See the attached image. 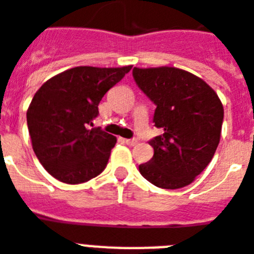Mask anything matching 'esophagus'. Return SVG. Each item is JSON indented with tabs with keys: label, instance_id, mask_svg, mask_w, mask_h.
<instances>
[{
	"label": "esophagus",
	"instance_id": "34e87169",
	"mask_svg": "<svg viewBox=\"0 0 254 254\" xmlns=\"http://www.w3.org/2000/svg\"><path fill=\"white\" fill-rule=\"evenodd\" d=\"M125 143H127V146H134V145H137V143H138V139H137V138H130V139H125Z\"/></svg>",
	"mask_w": 254,
	"mask_h": 254
}]
</instances>
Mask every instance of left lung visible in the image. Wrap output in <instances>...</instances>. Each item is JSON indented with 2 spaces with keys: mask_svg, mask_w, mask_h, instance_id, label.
<instances>
[{
  "mask_svg": "<svg viewBox=\"0 0 254 254\" xmlns=\"http://www.w3.org/2000/svg\"><path fill=\"white\" fill-rule=\"evenodd\" d=\"M133 78L156 106L152 123L163 133L148 143L154 156L139 164L146 180L163 189L187 187L211 162L219 145L223 106L201 78L176 67H134Z\"/></svg>",
  "mask_w": 254,
  "mask_h": 254,
  "instance_id": "1",
  "label": "left lung"
}]
</instances>
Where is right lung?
I'll return each instance as SVG.
<instances>
[{"label": "right lung", "mask_w": 254, "mask_h": 254, "mask_svg": "<svg viewBox=\"0 0 254 254\" xmlns=\"http://www.w3.org/2000/svg\"><path fill=\"white\" fill-rule=\"evenodd\" d=\"M131 66H78L47 80L27 111L39 162L55 179L80 184L104 171L116 137L91 127L99 103Z\"/></svg>", "instance_id": "obj_1"}]
</instances>
